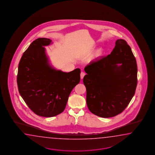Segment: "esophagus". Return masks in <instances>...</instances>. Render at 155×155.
<instances>
[{
	"instance_id": "34e87169",
	"label": "esophagus",
	"mask_w": 155,
	"mask_h": 155,
	"mask_svg": "<svg viewBox=\"0 0 155 155\" xmlns=\"http://www.w3.org/2000/svg\"><path fill=\"white\" fill-rule=\"evenodd\" d=\"M85 74H86L85 73L83 72H82L81 73V78L83 79L84 76H85Z\"/></svg>"
}]
</instances>
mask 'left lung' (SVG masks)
<instances>
[{
    "instance_id": "1",
    "label": "left lung",
    "mask_w": 155,
    "mask_h": 155,
    "mask_svg": "<svg viewBox=\"0 0 155 155\" xmlns=\"http://www.w3.org/2000/svg\"><path fill=\"white\" fill-rule=\"evenodd\" d=\"M84 71L87 74L83 81L89 110L103 118L122 112L134 96L137 84L136 60L126 41L117 39L110 54L93 60Z\"/></svg>"
}]
</instances>
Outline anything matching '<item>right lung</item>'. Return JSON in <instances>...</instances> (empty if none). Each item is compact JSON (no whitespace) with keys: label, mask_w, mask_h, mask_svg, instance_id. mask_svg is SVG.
<instances>
[{"label":"right lung","mask_w":155,"mask_h":155,"mask_svg":"<svg viewBox=\"0 0 155 155\" xmlns=\"http://www.w3.org/2000/svg\"><path fill=\"white\" fill-rule=\"evenodd\" d=\"M51 42L48 38L35 39L24 52L18 65L19 92L29 108L42 117L61 114L81 78L79 68L63 72L49 64L44 47Z\"/></svg>","instance_id":"obj_1"}]
</instances>
